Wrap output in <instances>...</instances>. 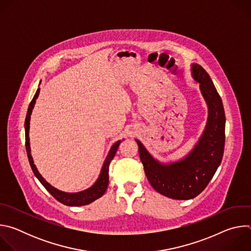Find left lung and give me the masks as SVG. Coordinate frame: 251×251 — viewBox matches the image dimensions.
Segmentation results:
<instances>
[{
	"mask_svg": "<svg viewBox=\"0 0 251 251\" xmlns=\"http://www.w3.org/2000/svg\"><path fill=\"white\" fill-rule=\"evenodd\" d=\"M193 75L201 83L208 106L205 130L193 152L183 161L165 166L154 160L137 140L149 183L159 194L174 200H190L200 195L216 174L225 150L226 115L222 98L202 66L194 64Z\"/></svg>",
	"mask_w": 251,
	"mask_h": 251,
	"instance_id": "obj_1",
	"label": "left lung"
}]
</instances>
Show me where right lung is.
I'll list each match as a JSON object with an SVG mask.
<instances>
[{
	"mask_svg": "<svg viewBox=\"0 0 251 251\" xmlns=\"http://www.w3.org/2000/svg\"><path fill=\"white\" fill-rule=\"evenodd\" d=\"M40 94V88L35 92L32 100L29 103L28 109H27V113H26V117H25V149H26V154H27V158H28V162L30 165V168L34 174V176L38 177V180L42 183V185L46 188V190L59 202L65 204V205H70V206H79V205H85L88 204L92 201H94L95 200H97L98 198L102 197L104 195V193L107 190V187H108V183H109V165L112 161V159L114 158L116 151L119 147V144L121 143V141H117L116 143H114L113 146L111 147L108 156H107L100 176L98 177V180L96 181V183L89 189H87L86 191L80 192V193H76V194H66V193H62L56 189H54L53 187H51L50 184H48L46 182L45 178L41 176V174L39 173V171L37 170V167L33 164L31 155H30V148H29V137H28V130H29V119H30V114L31 111L33 109V106L35 103V99L38 98Z\"/></svg>",
	"mask_w": 251,
	"mask_h": 251,
	"instance_id": "right-lung-1",
	"label": "right lung"
}]
</instances>
